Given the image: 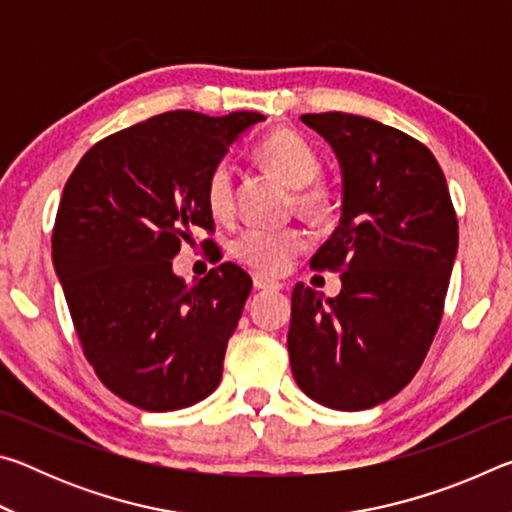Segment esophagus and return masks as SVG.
<instances>
[{
	"label": "esophagus",
	"mask_w": 512,
	"mask_h": 512,
	"mask_svg": "<svg viewBox=\"0 0 512 512\" xmlns=\"http://www.w3.org/2000/svg\"><path fill=\"white\" fill-rule=\"evenodd\" d=\"M253 284H255V289H259V291H280L282 289L280 282H275V280H271V277L259 275V273L253 275Z\"/></svg>",
	"instance_id": "esophagus-1"
}]
</instances>
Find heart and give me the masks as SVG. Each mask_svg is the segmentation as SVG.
<instances>
[{"mask_svg":"<svg viewBox=\"0 0 512 512\" xmlns=\"http://www.w3.org/2000/svg\"><path fill=\"white\" fill-rule=\"evenodd\" d=\"M259 160L289 187L298 189L296 205L311 219L329 214V194L311 185L320 173V158L305 137L275 131L257 149ZM205 203L214 219H230L235 212V169L228 160L214 164L205 180ZM305 237L298 228H246L230 241V253L241 264L262 273H280L300 253Z\"/></svg>","mask_w":512,"mask_h":512,"instance_id":"heart-1","label":"heart"}]
</instances>
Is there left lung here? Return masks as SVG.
I'll list each match as a JSON object with an SVG mask.
<instances>
[{"instance_id":"left-lung-1","label":"left lung","mask_w":512,"mask_h":512,"mask_svg":"<svg viewBox=\"0 0 512 512\" xmlns=\"http://www.w3.org/2000/svg\"><path fill=\"white\" fill-rule=\"evenodd\" d=\"M305 124L341 167V221L314 268L341 271L323 300L296 284L287 336L300 391L336 411L391 400L422 366L458 250L445 173L427 146L381 121L320 112Z\"/></svg>"}]
</instances>
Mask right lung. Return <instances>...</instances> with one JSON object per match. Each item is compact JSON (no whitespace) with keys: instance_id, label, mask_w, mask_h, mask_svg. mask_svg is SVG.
Segmentation results:
<instances>
[{"instance_id":"add662e5","label":"right lung","mask_w":512,"mask_h":512,"mask_svg":"<svg viewBox=\"0 0 512 512\" xmlns=\"http://www.w3.org/2000/svg\"><path fill=\"white\" fill-rule=\"evenodd\" d=\"M266 117L173 110L106 137L69 176L51 259L99 379L144 411H176L219 386L253 280L237 264L187 284L171 259L214 230L205 180Z\"/></svg>"}]
</instances>
